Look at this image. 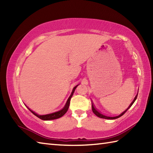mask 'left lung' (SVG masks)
Segmentation results:
<instances>
[{"label": "left lung", "instance_id": "obj_1", "mask_svg": "<svg viewBox=\"0 0 153 153\" xmlns=\"http://www.w3.org/2000/svg\"><path fill=\"white\" fill-rule=\"evenodd\" d=\"M137 94H138V93H137ZM137 95L135 96V99H134V100H133L132 102L130 104V105H129V106H128V108H127V109L125 110L124 112H123L122 114H120V115H118V116H105V115L102 114H101V113H100V112H99L98 110H97L96 109V108H95V106H94V105H93V102H92V110H93V113L95 114L97 116L99 117V118H104V119H109V120H114V119H116V118H120V117H121L122 115L124 114L126 112L127 110H128L129 108H130V107L132 106L133 104L134 103V102L135 101L136 99H137Z\"/></svg>", "mask_w": 153, "mask_h": 153}]
</instances>
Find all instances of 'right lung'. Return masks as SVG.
<instances>
[{"mask_svg": "<svg viewBox=\"0 0 153 153\" xmlns=\"http://www.w3.org/2000/svg\"><path fill=\"white\" fill-rule=\"evenodd\" d=\"M77 85H76V87H74V89L72 90V92H71L70 96L69 97V98H68L67 102L66 103V105L64 106V108L59 110V111L56 112H54V113H51V114H46V115H39L37 114V113H35V112L32 111L31 110H30V108H28V109L30 110V111L35 116H36L37 117H38L39 118H40L43 120H54V119H57V118H59L60 117L63 116L66 113V112L68 111V108H69V106H70V99L71 98V97H72L73 94L74 93V91L76 89V87H77Z\"/></svg>", "mask_w": 153, "mask_h": 153, "instance_id": "obj_1", "label": "right lung"}]
</instances>
